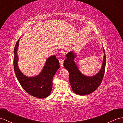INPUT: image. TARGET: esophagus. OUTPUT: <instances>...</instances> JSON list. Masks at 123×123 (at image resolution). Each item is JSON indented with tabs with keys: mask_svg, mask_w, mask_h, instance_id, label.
Masks as SVG:
<instances>
[{
	"mask_svg": "<svg viewBox=\"0 0 123 123\" xmlns=\"http://www.w3.org/2000/svg\"><path fill=\"white\" fill-rule=\"evenodd\" d=\"M59 62H60V65L61 67H63V62H64V60L62 59H60L59 60Z\"/></svg>",
	"mask_w": 123,
	"mask_h": 123,
	"instance_id": "obj_1",
	"label": "esophagus"
}]
</instances>
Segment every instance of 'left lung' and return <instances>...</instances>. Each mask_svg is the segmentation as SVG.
Instances as JSON below:
<instances>
[{
	"label": "left lung",
	"mask_w": 123,
	"mask_h": 123,
	"mask_svg": "<svg viewBox=\"0 0 123 123\" xmlns=\"http://www.w3.org/2000/svg\"><path fill=\"white\" fill-rule=\"evenodd\" d=\"M104 52L102 68L99 72L93 76H88L83 75L80 71L75 63L74 59L76 56L74 51L69 52L67 55V59L64 62V67L68 71L69 80L73 92L80 96L86 95L95 91L102 82L105 72L106 56Z\"/></svg>",
	"instance_id": "obj_1"
}]
</instances>
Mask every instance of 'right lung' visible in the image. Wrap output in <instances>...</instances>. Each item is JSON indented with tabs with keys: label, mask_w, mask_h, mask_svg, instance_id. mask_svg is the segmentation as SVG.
Wrapping results in <instances>:
<instances>
[{
	"label": "right lung",
	"mask_w": 123,
	"mask_h": 123,
	"mask_svg": "<svg viewBox=\"0 0 123 123\" xmlns=\"http://www.w3.org/2000/svg\"><path fill=\"white\" fill-rule=\"evenodd\" d=\"M19 40L17 41L14 49L13 66L15 75L21 86L30 95L38 98H45L51 93L52 79L60 67L58 59L52 55L47 59L42 72L35 77H27L20 71L18 65V48Z\"/></svg>",
	"instance_id": "1"
}]
</instances>
